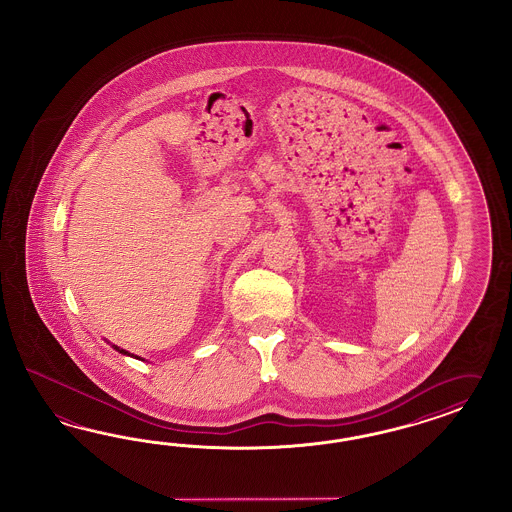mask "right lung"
I'll return each instance as SVG.
<instances>
[{"mask_svg": "<svg viewBox=\"0 0 512 512\" xmlns=\"http://www.w3.org/2000/svg\"><path fill=\"white\" fill-rule=\"evenodd\" d=\"M112 347H114V349H116V351H118V353H122V355H127V357H135V355H131V353H129V351H125V349H120V347H116V345H112ZM135 358H139V357H135ZM140 360H142V358H140Z\"/></svg>", "mask_w": 512, "mask_h": 512, "instance_id": "right-lung-1", "label": "right lung"}]
</instances>
